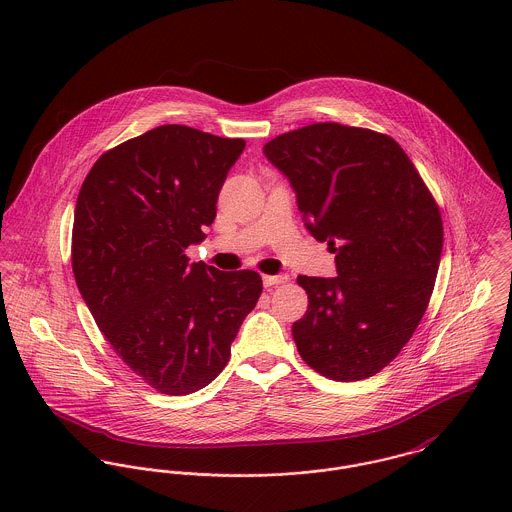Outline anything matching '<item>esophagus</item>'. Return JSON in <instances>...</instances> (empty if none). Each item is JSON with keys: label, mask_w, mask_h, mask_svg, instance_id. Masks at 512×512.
Segmentation results:
<instances>
[{"label": "esophagus", "mask_w": 512, "mask_h": 512, "mask_svg": "<svg viewBox=\"0 0 512 512\" xmlns=\"http://www.w3.org/2000/svg\"><path fill=\"white\" fill-rule=\"evenodd\" d=\"M264 280V286L266 288H272V286H280V284H284V282H288V276H264L262 278Z\"/></svg>", "instance_id": "esophagus-1"}]
</instances>
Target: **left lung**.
<instances>
[{
  "label": "left lung",
  "instance_id": "1",
  "mask_svg": "<svg viewBox=\"0 0 512 512\" xmlns=\"http://www.w3.org/2000/svg\"><path fill=\"white\" fill-rule=\"evenodd\" d=\"M264 155L337 264V278H297L309 299L292 325L297 351L331 380L368 378L426 313L443 248L438 205L404 149L366 128L311 124L274 138Z\"/></svg>",
  "mask_w": 512,
  "mask_h": 512
}]
</instances>
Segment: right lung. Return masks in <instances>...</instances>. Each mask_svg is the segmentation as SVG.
<instances>
[{"instance_id":"right-lung-1","label":"right lung","mask_w":512,"mask_h":512,"mask_svg":"<svg viewBox=\"0 0 512 512\" xmlns=\"http://www.w3.org/2000/svg\"><path fill=\"white\" fill-rule=\"evenodd\" d=\"M246 142L167 124L98 157L74 209L73 272L116 355L163 394L205 388L262 293L252 270L189 264Z\"/></svg>"}]
</instances>
